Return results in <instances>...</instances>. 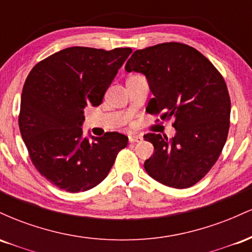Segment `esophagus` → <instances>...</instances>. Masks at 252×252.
<instances>
[{
	"instance_id": "34e87169",
	"label": "esophagus",
	"mask_w": 252,
	"mask_h": 252,
	"mask_svg": "<svg viewBox=\"0 0 252 252\" xmlns=\"http://www.w3.org/2000/svg\"><path fill=\"white\" fill-rule=\"evenodd\" d=\"M128 138H129V142H131V143L141 142V141H142V136L136 135V134H129Z\"/></svg>"
}]
</instances>
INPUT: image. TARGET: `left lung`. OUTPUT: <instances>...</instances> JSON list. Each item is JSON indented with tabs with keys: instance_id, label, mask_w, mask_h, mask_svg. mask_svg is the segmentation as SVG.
<instances>
[{
	"instance_id": "obj_1",
	"label": "left lung",
	"mask_w": 252,
	"mask_h": 252,
	"mask_svg": "<svg viewBox=\"0 0 252 252\" xmlns=\"http://www.w3.org/2000/svg\"><path fill=\"white\" fill-rule=\"evenodd\" d=\"M126 71L140 72L148 80L154 94L148 114L174 118L172 140L144 135L155 150L144 169L166 186H193L212 168L226 142L231 102L224 78L200 52L180 42L135 51Z\"/></svg>"
}]
</instances>
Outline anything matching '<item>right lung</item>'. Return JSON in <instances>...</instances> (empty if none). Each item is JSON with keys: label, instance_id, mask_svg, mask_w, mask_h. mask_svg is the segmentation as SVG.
<instances>
[{"label": "right lung", "instance_id": "1", "mask_svg": "<svg viewBox=\"0 0 252 252\" xmlns=\"http://www.w3.org/2000/svg\"><path fill=\"white\" fill-rule=\"evenodd\" d=\"M131 48L68 47L37 63L21 94L19 126L40 174L71 193L94 189L128 144L120 132L83 137L84 109L98 106Z\"/></svg>", "mask_w": 252, "mask_h": 252}]
</instances>
